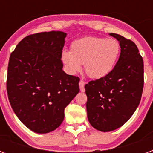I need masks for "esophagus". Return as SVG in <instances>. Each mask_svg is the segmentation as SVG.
<instances>
[{"label":"esophagus","mask_w":153,"mask_h":153,"mask_svg":"<svg viewBox=\"0 0 153 153\" xmlns=\"http://www.w3.org/2000/svg\"><path fill=\"white\" fill-rule=\"evenodd\" d=\"M85 84H86V82H85L83 80H80V82H79V88H80V91H81L82 92H84V91H85V88H84Z\"/></svg>","instance_id":"34e87169"}]
</instances>
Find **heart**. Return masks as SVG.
<instances>
[{
    "label": "heart",
    "instance_id": "heart-1",
    "mask_svg": "<svg viewBox=\"0 0 153 153\" xmlns=\"http://www.w3.org/2000/svg\"><path fill=\"white\" fill-rule=\"evenodd\" d=\"M121 52V45L117 39L88 36L74 40L71 51L64 49L61 59L67 71L75 74L84 63L85 71L91 79L107 76L114 70Z\"/></svg>",
    "mask_w": 153,
    "mask_h": 153
}]
</instances>
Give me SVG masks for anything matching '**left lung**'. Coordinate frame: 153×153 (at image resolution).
<instances>
[{"label":"left lung","mask_w":153,"mask_h":153,"mask_svg":"<svg viewBox=\"0 0 153 153\" xmlns=\"http://www.w3.org/2000/svg\"><path fill=\"white\" fill-rule=\"evenodd\" d=\"M109 36L121 45L118 61L107 76L85 85L89 122L102 132L120 128L130 118L144 86V62L137 45L118 34Z\"/></svg>","instance_id":"left-lung-1"}]
</instances>
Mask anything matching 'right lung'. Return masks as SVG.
Here are the masks:
<instances>
[{"instance_id": "right-lung-1", "label": "right lung", "mask_w": 153, "mask_h": 153, "mask_svg": "<svg viewBox=\"0 0 153 153\" xmlns=\"http://www.w3.org/2000/svg\"><path fill=\"white\" fill-rule=\"evenodd\" d=\"M67 34L51 31L27 36L9 58L7 93L13 111L30 130L48 133L64 118V109L79 92V78L62 71Z\"/></svg>"}]
</instances>
